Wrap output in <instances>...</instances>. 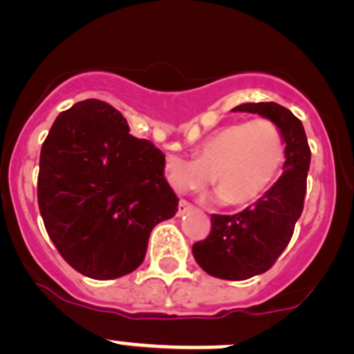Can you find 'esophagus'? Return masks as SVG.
I'll return each mask as SVG.
<instances>
[{"instance_id":"1","label":"esophagus","mask_w":354,"mask_h":354,"mask_svg":"<svg viewBox=\"0 0 354 354\" xmlns=\"http://www.w3.org/2000/svg\"><path fill=\"white\" fill-rule=\"evenodd\" d=\"M189 209H192V205L189 201H185V199H180L178 201V206H177V215H184V213H187Z\"/></svg>"}]
</instances>
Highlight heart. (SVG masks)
Wrapping results in <instances>:
<instances>
[{
    "instance_id": "b5f03b06",
    "label": "heart",
    "mask_w": 354,
    "mask_h": 354,
    "mask_svg": "<svg viewBox=\"0 0 354 354\" xmlns=\"http://www.w3.org/2000/svg\"><path fill=\"white\" fill-rule=\"evenodd\" d=\"M284 158L281 129L260 117L216 129L196 146L192 160L170 155L163 170L176 191H203L213 177L218 198L227 205L243 206L267 191Z\"/></svg>"
}]
</instances>
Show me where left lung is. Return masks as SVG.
I'll list each match as a JSON object with an SVG mask.
<instances>
[{"mask_svg":"<svg viewBox=\"0 0 354 354\" xmlns=\"http://www.w3.org/2000/svg\"><path fill=\"white\" fill-rule=\"evenodd\" d=\"M232 111L258 113L279 125L286 142L284 172L236 215H212L208 237L192 244L199 267L213 277L246 281L263 274L288 248L306 194L311 151L301 120L277 103H244Z\"/></svg>","mask_w":354,"mask_h":354,"instance_id":"8db88e82","label":"left lung"}]
</instances>
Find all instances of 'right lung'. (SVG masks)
Listing matches in <instances>:
<instances>
[{"instance_id": "right-lung-1", "label": "right lung", "mask_w": 354, "mask_h": 354, "mask_svg": "<svg viewBox=\"0 0 354 354\" xmlns=\"http://www.w3.org/2000/svg\"><path fill=\"white\" fill-rule=\"evenodd\" d=\"M129 131L111 104L86 100L58 115L41 148L37 203L48 236L70 267L96 281L134 272L153 227L177 212L165 155Z\"/></svg>"}]
</instances>
